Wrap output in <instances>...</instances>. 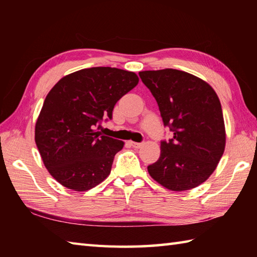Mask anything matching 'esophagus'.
<instances>
[{
  "label": "esophagus",
  "mask_w": 257,
  "mask_h": 257,
  "mask_svg": "<svg viewBox=\"0 0 257 257\" xmlns=\"http://www.w3.org/2000/svg\"><path fill=\"white\" fill-rule=\"evenodd\" d=\"M130 146H133L134 147V148H140V147L141 146H143V144H140V143H134V141H130Z\"/></svg>",
  "instance_id": "obj_1"
}]
</instances>
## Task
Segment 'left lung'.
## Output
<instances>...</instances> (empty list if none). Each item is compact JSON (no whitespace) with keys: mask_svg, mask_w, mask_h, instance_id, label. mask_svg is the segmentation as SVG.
<instances>
[{"mask_svg":"<svg viewBox=\"0 0 257 257\" xmlns=\"http://www.w3.org/2000/svg\"><path fill=\"white\" fill-rule=\"evenodd\" d=\"M139 76L159 106L163 124L173 134L161 141L151 178L171 191H185L206 181L225 148V125L214 89L182 70H145Z\"/></svg>","mask_w":257,"mask_h":257,"instance_id":"8db88e82","label":"left lung"}]
</instances>
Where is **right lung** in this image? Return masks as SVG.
Wrapping results in <instances>:
<instances>
[{
	"label": "right lung",
	"mask_w": 257,
	"mask_h": 257,
	"mask_svg": "<svg viewBox=\"0 0 257 257\" xmlns=\"http://www.w3.org/2000/svg\"><path fill=\"white\" fill-rule=\"evenodd\" d=\"M138 81L128 70L91 67L65 76L48 92L35 124V143L57 182L81 192L110 174L114 155L124 144L98 129Z\"/></svg>",
	"instance_id": "add662e5"
}]
</instances>
